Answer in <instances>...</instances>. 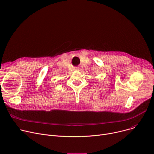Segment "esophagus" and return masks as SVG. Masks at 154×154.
Instances as JSON below:
<instances>
[{
	"instance_id": "obj_1",
	"label": "esophagus",
	"mask_w": 154,
	"mask_h": 154,
	"mask_svg": "<svg viewBox=\"0 0 154 154\" xmlns=\"http://www.w3.org/2000/svg\"><path fill=\"white\" fill-rule=\"evenodd\" d=\"M74 70H79V69L78 67H75V68H74Z\"/></svg>"
}]
</instances>
